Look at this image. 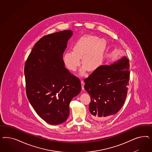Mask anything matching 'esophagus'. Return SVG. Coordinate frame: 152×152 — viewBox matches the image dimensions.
<instances>
[{"label":"esophagus","instance_id":"34e87169","mask_svg":"<svg viewBox=\"0 0 152 152\" xmlns=\"http://www.w3.org/2000/svg\"><path fill=\"white\" fill-rule=\"evenodd\" d=\"M81 86H82V90H84V85H85V83H84V82H83V81H81Z\"/></svg>","mask_w":152,"mask_h":152}]
</instances>
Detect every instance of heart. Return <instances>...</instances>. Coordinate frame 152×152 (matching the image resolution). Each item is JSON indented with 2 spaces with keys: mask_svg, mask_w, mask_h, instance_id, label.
Segmentation results:
<instances>
[{
  "mask_svg": "<svg viewBox=\"0 0 152 152\" xmlns=\"http://www.w3.org/2000/svg\"><path fill=\"white\" fill-rule=\"evenodd\" d=\"M106 39L93 35H85L75 44L73 50H68L63 55V61L66 67L71 71H76L81 64L80 70L83 74L88 69L90 71L96 69L101 64L104 52L105 50Z\"/></svg>",
  "mask_w": 152,
  "mask_h": 152,
  "instance_id": "b5f03b06",
  "label": "heart"
}]
</instances>
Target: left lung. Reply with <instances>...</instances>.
<instances>
[{"mask_svg": "<svg viewBox=\"0 0 152 152\" xmlns=\"http://www.w3.org/2000/svg\"><path fill=\"white\" fill-rule=\"evenodd\" d=\"M129 60L126 56L101 66L84 80L85 90L91 97L89 111L92 118L103 121L116 114L123 106L129 80Z\"/></svg>", "mask_w": 152, "mask_h": 152, "instance_id": "left-lung-1", "label": "left lung"}]
</instances>
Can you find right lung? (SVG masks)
Masks as SVG:
<instances>
[{"label":"right lung","instance_id":"obj_1","mask_svg":"<svg viewBox=\"0 0 152 152\" xmlns=\"http://www.w3.org/2000/svg\"><path fill=\"white\" fill-rule=\"evenodd\" d=\"M72 35V30H65L42 37L24 66L28 100L37 114L51 125L67 119L69 103L81 90L80 80L65 68L62 59Z\"/></svg>","mask_w":152,"mask_h":152}]
</instances>
